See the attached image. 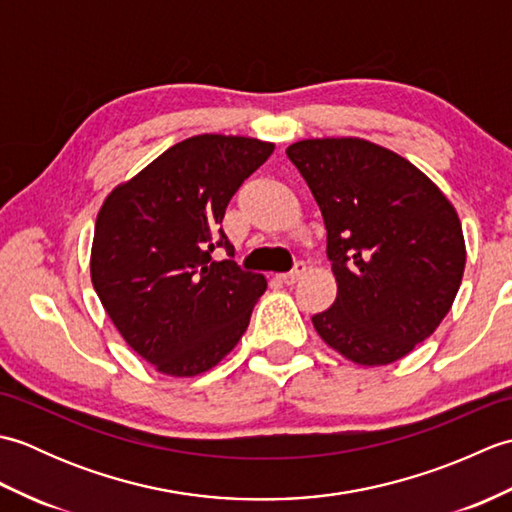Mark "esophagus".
I'll use <instances>...</instances> for the list:
<instances>
[{"label": "esophagus", "instance_id": "34e87169", "mask_svg": "<svg viewBox=\"0 0 512 512\" xmlns=\"http://www.w3.org/2000/svg\"><path fill=\"white\" fill-rule=\"evenodd\" d=\"M303 275H306V264H303V262H297V264H295V268L290 270V273L281 275V281H284V284H288V286H292V284H297L299 279H303Z\"/></svg>", "mask_w": 512, "mask_h": 512}]
</instances>
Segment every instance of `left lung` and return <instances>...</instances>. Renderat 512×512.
Returning <instances> with one entry per match:
<instances>
[{
	"mask_svg": "<svg viewBox=\"0 0 512 512\" xmlns=\"http://www.w3.org/2000/svg\"><path fill=\"white\" fill-rule=\"evenodd\" d=\"M286 154L319 204L336 279L314 330L356 365L400 361L436 332L460 290L458 211L416 165L365 138H308Z\"/></svg>",
	"mask_w": 512,
	"mask_h": 512,
	"instance_id": "8db88e82",
	"label": "left lung"
}]
</instances>
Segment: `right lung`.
Segmentation results:
<instances>
[{"instance_id": "right-lung-1", "label": "right lung", "mask_w": 512, "mask_h": 512, "mask_svg": "<svg viewBox=\"0 0 512 512\" xmlns=\"http://www.w3.org/2000/svg\"><path fill=\"white\" fill-rule=\"evenodd\" d=\"M275 151L248 136L200 134L169 147L107 193L96 215L90 275L107 317L156 372H209L242 339L266 292L233 259L226 204Z\"/></svg>"}]
</instances>
